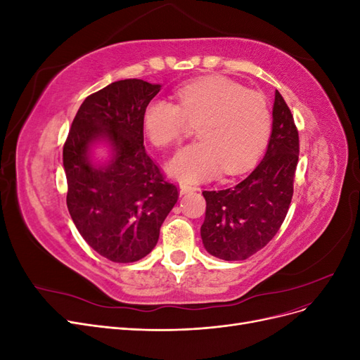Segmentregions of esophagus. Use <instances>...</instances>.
I'll return each mask as SVG.
<instances>
[{"label": "esophagus", "instance_id": "obj_1", "mask_svg": "<svg viewBox=\"0 0 360 360\" xmlns=\"http://www.w3.org/2000/svg\"><path fill=\"white\" fill-rule=\"evenodd\" d=\"M195 188L188 186V184H180V195H188L191 192H193Z\"/></svg>", "mask_w": 360, "mask_h": 360}]
</instances>
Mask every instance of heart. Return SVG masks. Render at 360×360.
I'll use <instances>...</instances> for the list:
<instances>
[{
  "instance_id": "heart-1",
  "label": "heart",
  "mask_w": 360,
  "mask_h": 360,
  "mask_svg": "<svg viewBox=\"0 0 360 360\" xmlns=\"http://www.w3.org/2000/svg\"><path fill=\"white\" fill-rule=\"evenodd\" d=\"M179 105L151 101L143 114L147 138L158 147L177 143L191 124H198V143L180 148L167 172L184 184L245 172L263 153L271 114L263 94L221 76H210L177 90Z\"/></svg>"
}]
</instances>
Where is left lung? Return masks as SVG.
I'll return each instance as SVG.
<instances>
[{"mask_svg":"<svg viewBox=\"0 0 360 360\" xmlns=\"http://www.w3.org/2000/svg\"><path fill=\"white\" fill-rule=\"evenodd\" d=\"M271 134L264 158L236 186L204 191L202 245L225 261L246 259L263 249L284 222L299 160V134L284 97L276 90Z\"/></svg>","mask_w":360,"mask_h":360,"instance_id":"1","label":"left lung"}]
</instances>
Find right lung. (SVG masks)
Here are the masks:
<instances>
[{
	"mask_svg": "<svg viewBox=\"0 0 360 360\" xmlns=\"http://www.w3.org/2000/svg\"><path fill=\"white\" fill-rule=\"evenodd\" d=\"M160 84L123 79L86 97L76 112L63 165L68 209L84 240L114 263L148 255L179 191L163 180L144 148L143 114ZM108 148L96 162L94 146Z\"/></svg>",
	"mask_w": 360,
	"mask_h": 360,
	"instance_id": "obj_1",
	"label": "right lung"
}]
</instances>
